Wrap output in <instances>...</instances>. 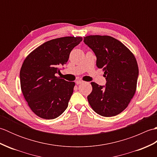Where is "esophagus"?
<instances>
[{"mask_svg": "<svg viewBox=\"0 0 157 157\" xmlns=\"http://www.w3.org/2000/svg\"><path fill=\"white\" fill-rule=\"evenodd\" d=\"M84 82V81H82V80H80V79H79V80H77L76 82H75V83H76V84L77 85H79V84H82V83Z\"/></svg>", "mask_w": 157, "mask_h": 157, "instance_id": "esophagus-1", "label": "esophagus"}]
</instances>
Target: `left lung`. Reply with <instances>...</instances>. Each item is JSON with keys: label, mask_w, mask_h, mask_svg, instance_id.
<instances>
[{"label": "left lung", "mask_w": 157, "mask_h": 157, "mask_svg": "<svg viewBox=\"0 0 157 157\" xmlns=\"http://www.w3.org/2000/svg\"><path fill=\"white\" fill-rule=\"evenodd\" d=\"M84 41L96 56V66L102 69L106 87L91 82L88 96L92 109L98 115L109 117L127 108L136 91L138 66L135 56L122 42L109 36L91 35Z\"/></svg>", "instance_id": "obj_1"}]
</instances>
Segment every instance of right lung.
<instances>
[{"label":"right lung","instance_id":"obj_1","mask_svg":"<svg viewBox=\"0 0 157 157\" xmlns=\"http://www.w3.org/2000/svg\"><path fill=\"white\" fill-rule=\"evenodd\" d=\"M82 37L66 36L39 46L26 56L20 70L21 89L28 105L35 114L53 119L67 108L75 82L56 76L60 67L67 62L72 49Z\"/></svg>","mask_w":157,"mask_h":157}]
</instances>
